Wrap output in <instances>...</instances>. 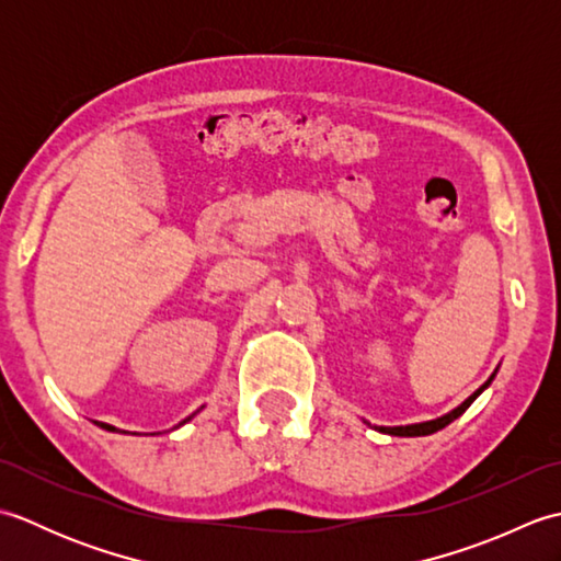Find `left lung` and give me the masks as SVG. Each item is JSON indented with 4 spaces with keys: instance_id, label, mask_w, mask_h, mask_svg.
Listing matches in <instances>:
<instances>
[{
    "instance_id": "left-lung-1",
    "label": "left lung",
    "mask_w": 561,
    "mask_h": 561,
    "mask_svg": "<svg viewBox=\"0 0 561 561\" xmlns=\"http://www.w3.org/2000/svg\"><path fill=\"white\" fill-rule=\"evenodd\" d=\"M494 376H496V371L486 378V383L484 386H480L478 390L472 392V396L465 400V402H460L456 410H450L448 414H444V416H436V420H432V422H420V424H404V426H374L376 432H380V434H390V436H428V434H434V432H438V428H444V426H448L453 420H458V416L470 408V404L478 400V396L480 392L484 390V388H490V383L494 380ZM368 424V422H366ZM371 426V424H368Z\"/></svg>"
}]
</instances>
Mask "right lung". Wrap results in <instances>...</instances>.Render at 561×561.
<instances>
[{
    "label": "right lung",
    "instance_id": "1",
    "mask_svg": "<svg viewBox=\"0 0 561 561\" xmlns=\"http://www.w3.org/2000/svg\"><path fill=\"white\" fill-rule=\"evenodd\" d=\"M197 412H199V410H197ZM193 416H195V414H190V416H187V420H183V422H181V424H178V426H183L185 422H190V420H193ZM96 424H99L101 428H105V432H117V428H115V426H111V424H105V422H96Z\"/></svg>",
    "mask_w": 561,
    "mask_h": 561
}]
</instances>
